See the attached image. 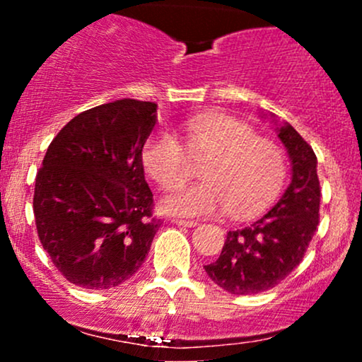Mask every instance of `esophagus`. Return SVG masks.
<instances>
[{"instance_id":"34e87169","label":"esophagus","mask_w":362,"mask_h":362,"mask_svg":"<svg viewBox=\"0 0 362 362\" xmlns=\"http://www.w3.org/2000/svg\"><path fill=\"white\" fill-rule=\"evenodd\" d=\"M172 223L178 224V226H187V228H194L197 226V221H189V219H172Z\"/></svg>"}]
</instances>
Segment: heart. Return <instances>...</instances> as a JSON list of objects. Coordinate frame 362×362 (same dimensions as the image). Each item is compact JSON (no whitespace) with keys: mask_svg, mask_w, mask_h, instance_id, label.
Wrapping results in <instances>:
<instances>
[{"mask_svg":"<svg viewBox=\"0 0 362 362\" xmlns=\"http://www.w3.org/2000/svg\"><path fill=\"white\" fill-rule=\"evenodd\" d=\"M192 158H206L197 184L178 185L165 195V213L201 218L226 207L233 218H248L281 192L288 161L281 146L257 138L252 127L223 114H199L180 124ZM143 165L153 180L173 187L189 177V156L170 132H156L143 148Z\"/></svg>","mask_w":362,"mask_h":362,"instance_id":"b5f03b06","label":"heart"}]
</instances>
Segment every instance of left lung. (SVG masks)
<instances>
[{
  "mask_svg": "<svg viewBox=\"0 0 362 362\" xmlns=\"http://www.w3.org/2000/svg\"><path fill=\"white\" fill-rule=\"evenodd\" d=\"M276 131L291 160L289 187L260 219L228 231L221 255L204 265L219 288L238 296L264 293L284 281L300 265L318 226L317 156L291 124H279Z\"/></svg>",
  "mask_w": 362,
  "mask_h": 362,
  "instance_id": "1",
  "label": "left lung"
}]
</instances>
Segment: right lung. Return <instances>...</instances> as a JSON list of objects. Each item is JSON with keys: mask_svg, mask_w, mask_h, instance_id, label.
I'll use <instances>...</instances> for the list:
<instances>
[{"mask_svg": "<svg viewBox=\"0 0 362 362\" xmlns=\"http://www.w3.org/2000/svg\"><path fill=\"white\" fill-rule=\"evenodd\" d=\"M156 107L103 103L69 120L49 144L35 177L37 233L71 284L115 288L146 259L160 228L143 168Z\"/></svg>", "mask_w": 362, "mask_h": 362, "instance_id": "add662e5", "label": "right lung"}]
</instances>
